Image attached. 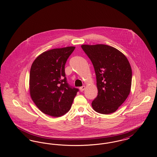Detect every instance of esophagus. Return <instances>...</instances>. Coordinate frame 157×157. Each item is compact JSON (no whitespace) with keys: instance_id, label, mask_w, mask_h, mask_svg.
Returning <instances> with one entry per match:
<instances>
[{"instance_id":"obj_1","label":"esophagus","mask_w":157,"mask_h":157,"mask_svg":"<svg viewBox=\"0 0 157 157\" xmlns=\"http://www.w3.org/2000/svg\"><path fill=\"white\" fill-rule=\"evenodd\" d=\"M85 86H82L79 88V90H81V92L83 91V90H85Z\"/></svg>"}]
</instances>
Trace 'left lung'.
<instances>
[{
	"label": "left lung",
	"mask_w": 157,
	"mask_h": 157,
	"mask_svg": "<svg viewBox=\"0 0 157 157\" xmlns=\"http://www.w3.org/2000/svg\"><path fill=\"white\" fill-rule=\"evenodd\" d=\"M97 76L98 95L93 109L99 113L115 112L131 91L132 69L127 57L117 49L106 45H82Z\"/></svg>",
	"instance_id": "1"
}]
</instances>
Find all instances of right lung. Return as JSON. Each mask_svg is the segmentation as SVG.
Wrapping results in <instances>:
<instances>
[{
	"mask_svg": "<svg viewBox=\"0 0 157 157\" xmlns=\"http://www.w3.org/2000/svg\"><path fill=\"white\" fill-rule=\"evenodd\" d=\"M75 46L53 49L39 55L30 68V97L45 114L59 117L71 109L79 90L67 83L65 65Z\"/></svg>",
	"mask_w": 157,
	"mask_h": 157,
	"instance_id": "obj_1",
	"label": "right lung"
}]
</instances>
